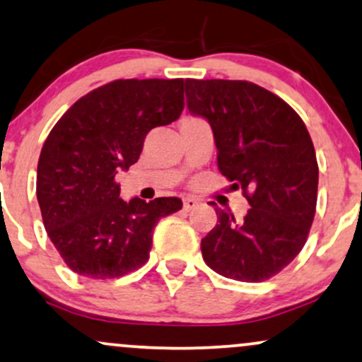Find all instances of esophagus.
<instances>
[{"label": "esophagus", "mask_w": 362, "mask_h": 362, "mask_svg": "<svg viewBox=\"0 0 362 362\" xmlns=\"http://www.w3.org/2000/svg\"><path fill=\"white\" fill-rule=\"evenodd\" d=\"M199 206V200L194 199V197H185L184 199V209L185 211H192V209H195Z\"/></svg>", "instance_id": "34e87169"}]
</instances>
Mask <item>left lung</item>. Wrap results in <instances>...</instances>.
I'll return each mask as SVG.
<instances>
[{
  "label": "left lung",
  "instance_id": "left-lung-1",
  "mask_svg": "<svg viewBox=\"0 0 362 362\" xmlns=\"http://www.w3.org/2000/svg\"><path fill=\"white\" fill-rule=\"evenodd\" d=\"M187 107L214 133L217 167L251 209L243 219L216 209L200 243L207 267L238 281H264L293 261L313 223L319 165L307 126L264 87L185 79Z\"/></svg>",
  "mask_w": 362,
  "mask_h": 362
}]
</instances>
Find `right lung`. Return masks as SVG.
Here are the masks:
<instances>
[{
	"label": "right lung",
	"instance_id": "add662e5",
	"mask_svg": "<svg viewBox=\"0 0 362 362\" xmlns=\"http://www.w3.org/2000/svg\"><path fill=\"white\" fill-rule=\"evenodd\" d=\"M184 111V79H119L82 95L43 143L37 199L55 250L77 275L107 280L150 258L156 223L177 197L119 199L116 173L138 162L146 134Z\"/></svg>",
	"mask_w": 362,
	"mask_h": 362
}]
</instances>
